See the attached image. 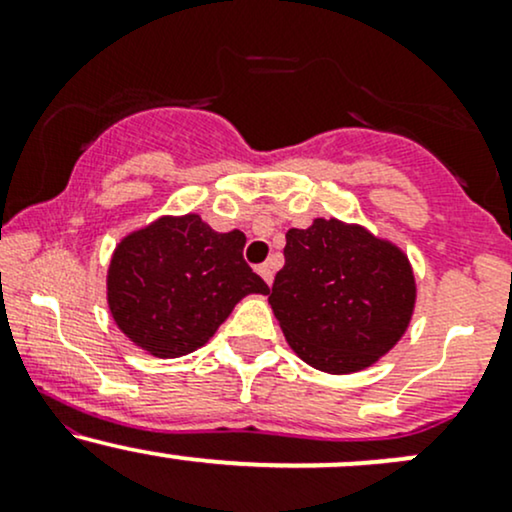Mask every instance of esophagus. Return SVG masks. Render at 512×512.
I'll return each mask as SVG.
<instances>
[{"label": "esophagus", "instance_id": "34e87169", "mask_svg": "<svg viewBox=\"0 0 512 512\" xmlns=\"http://www.w3.org/2000/svg\"><path fill=\"white\" fill-rule=\"evenodd\" d=\"M257 272H260V276L264 281H267V284H272V281H274V264L272 262L260 264V267H257Z\"/></svg>", "mask_w": 512, "mask_h": 512}]
</instances>
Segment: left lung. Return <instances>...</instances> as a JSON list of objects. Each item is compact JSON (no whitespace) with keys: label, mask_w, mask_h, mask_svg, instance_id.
<instances>
[{"label":"left lung","mask_w":512,"mask_h":512,"mask_svg":"<svg viewBox=\"0 0 512 512\" xmlns=\"http://www.w3.org/2000/svg\"><path fill=\"white\" fill-rule=\"evenodd\" d=\"M286 264L269 291L286 342L308 366L346 375L373 366L407 332L416 305L409 257L339 219L286 233Z\"/></svg>","instance_id":"obj_1"}]
</instances>
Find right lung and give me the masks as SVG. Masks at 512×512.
Wrapping results in <instances>:
<instances>
[{"mask_svg": "<svg viewBox=\"0 0 512 512\" xmlns=\"http://www.w3.org/2000/svg\"><path fill=\"white\" fill-rule=\"evenodd\" d=\"M243 231L216 233L197 214L161 216L117 243L108 308L122 334L158 358L204 346L240 298L269 293L243 260Z\"/></svg>", "mask_w": 512, "mask_h": 512, "instance_id": "obj_1", "label": "right lung"}]
</instances>
